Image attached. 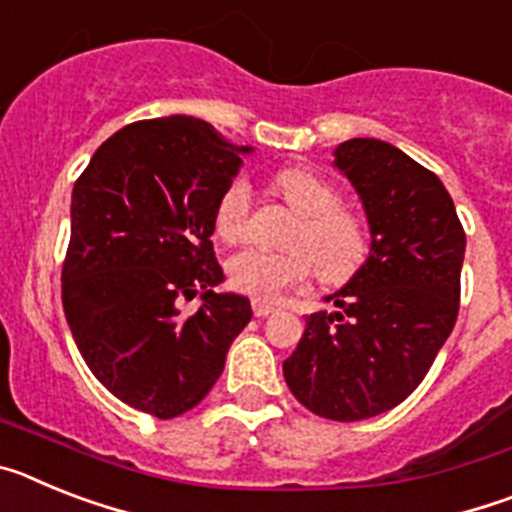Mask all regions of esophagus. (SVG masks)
Segmentation results:
<instances>
[{
    "label": "esophagus",
    "instance_id": "esophagus-1",
    "mask_svg": "<svg viewBox=\"0 0 512 512\" xmlns=\"http://www.w3.org/2000/svg\"><path fill=\"white\" fill-rule=\"evenodd\" d=\"M271 312H277V307L269 305V302H261V300H253V315L256 318H266Z\"/></svg>",
    "mask_w": 512,
    "mask_h": 512
}]
</instances>
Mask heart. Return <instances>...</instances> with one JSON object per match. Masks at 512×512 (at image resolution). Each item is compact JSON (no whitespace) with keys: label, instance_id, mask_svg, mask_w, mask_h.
<instances>
[{"label":"heart","instance_id":"b5f03b06","mask_svg":"<svg viewBox=\"0 0 512 512\" xmlns=\"http://www.w3.org/2000/svg\"><path fill=\"white\" fill-rule=\"evenodd\" d=\"M297 220L287 235V251L243 248L228 261V284L256 300H277L287 289L307 282L315 269L323 284H343L369 256L366 225L354 210L341 205V189L323 174L302 166L274 176ZM253 207V189L246 176H233L217 194L212 228L225 243L241 241Z\"/></svg>","mask_w":512,"mask_h":512}]
</instances>
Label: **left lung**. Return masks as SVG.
Returning <instances> with one entry per match:
<instances>
[{
    "mask_svg": "<svg viewBox=\"0 0 512 512\" xmlns=\"http://www.w3.org/2000/svg\"><path fill=\"white\" fill-rule=\"evenodd\" d=\"M336 166L364 202L372 253L325 297L338 312L305 318L284 379L310 413L354 423L400 405L433 366L459 315L467 235L441 179L400 148L351 138Z\"/></svg>",
    "mask_w": 512,
    "mask_h": 512,
    "instance_id": "8db88e82",
    "label": "left lung"
}]
</instances>
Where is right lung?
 <instances>
[{
  "mask_svg": "<svg viewBox=\"0 0 512 512\" xmlns=\"http://www.w3.org/2000/svg\"><path fill=\"white\" fill-rule=\"evenodd\" d=\"M210 122L174 115L125 125L81 171L61 271L63 312L94 377L125 405L169 420L205 400L251 302L217 295L210 235L241 153ZM203 307L184 316V299Z\"/></svg>",
  "mask_w": 512,
  "mask_h": 512,
  "instance_id": "1",
  "label": "right lung"
}]
</instances>
